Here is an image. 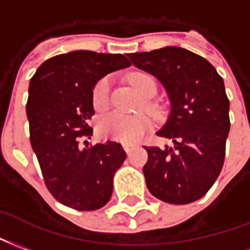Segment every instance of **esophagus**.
<instances>
[{
  "instance_id": "34e87169",
  "label": "esophagus",
  "mask_w": 250,
  "mask_h": 250,
  "mask_svg": "<svg viewBox=\"0 0 250 250\" xmlns=\"http://www.w3.org/2000/svg\"><path fill=\"white\" fill-rule=\"evenodd\" d=\"M124 150L129 154V153L133 150V145H127V144H124Z\"/></svg>"
}]
</instances>
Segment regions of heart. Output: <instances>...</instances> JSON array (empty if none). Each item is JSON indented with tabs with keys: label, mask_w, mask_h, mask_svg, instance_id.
<instances>
[{
	"label": "heart",
	"mask_w": 250,
	"mask_h": 250,
	"mask_svg": "<svg viewBox=\"0 0 250 250\" xmlns=\"http://www.w3.org/2000/svg\"><path fill=\"white\" fill-rule=\"evenodd\" d=\"M130 83L145 98L153 97L157 92L156 80L146 73H134L130 76ZM110 86L109 77L101 78L93 89V105L97 110H104L110 103ZM146 107L154 114H158V105L147 100ZM150 127V120L146 114H125L121 112L109 113L98 121V134L104 138H110L124 144L138 141L143 134Z\"/></svg>",
	"instance_id": "1"
}]
</instances>
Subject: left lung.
<instances>
[{
	"mask_svg": "<svg viewBox=\"0 0 250 250\" xmlns=\"http://www.w3.org/2000/svg\"><path fill=\"white\" fill-rule=\"evenodd\" d=\"M127 57L163 83L172 106L157 136L170 138L174 145L145 146L147 189L167 204L197 201L217 180L225 160L230 121L221 76L205 58L177 46Z\"/></svg>",
	"mask_w": 250,
	"mask_h": 250,
	"instance_id": "obj_1",
	"label": "left lung"
}]
</instances>
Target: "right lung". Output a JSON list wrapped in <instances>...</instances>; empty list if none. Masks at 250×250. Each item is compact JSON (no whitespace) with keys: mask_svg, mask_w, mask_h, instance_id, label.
<instances>
[{"mask_svg":"<svg viewBox=\"0 0 250 250\" xmlns=\"http://www.w3.org/2000/svg\"><path fill=\"white\" fill-rule=\"evenodd\" d=\"M127 66L123 54L74 50L46 60L29 83L30 144L45 185L58 202L76 210H96L110 200L114 173L126 158L121 144L87 146L85 140L93 133L87 125L94 114L93 87Z\"/></svg>","mask_w":250,"mask_h":250,"instance_id":"add662e5","label":"right lung"}]
</instances>
